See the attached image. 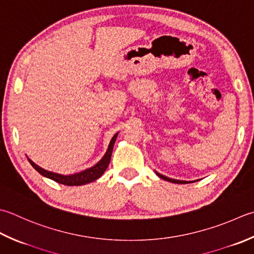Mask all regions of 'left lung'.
Returning a JSON list of instances; mask_svg holds the SVG:
<instances>
[{"instance_id":"8db88e82","label":"left lung","mask_w":254,"mask_h":254,"mask_svg":"<svg viewBox=\"0 0 254 254\" xmlns=\"http://www.w3.org/2000/svg\"><path fill=\"white\" fill-rule=\"evenodd\" d=\"M156 175L158 176V177H161L162 180H164V181H167V182H171V183H176V184H184V183H188V182H183V181H176V180H172V178H168V177H166V176H164V175H162V174H158V173H156Z\"/></svg>"}]
</instances>
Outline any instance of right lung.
<instances>
[{
    "label": "right lung",
    "instance_id": "1",
    "mask_svg": "<svg viewBox=\"0 0 254 254\" xmlns=\"http://www.w3.org/2000/svg\"><path fill=\"white\" fill-rule=\"evenodd\" d=\"M117 135H118V133L112 137L110 144H109L108 151H107L106 154H104V156L101 158L100 162L96 164V165H94L93 167L88 168V170L82 171L80 173L73 174V175H69V176L66 175V176H64V175H61V174L48 172L46 170H43V168L39 167L38 165H36V164L32 162L31 160H29V158H28V162L31 163V165L39 174H41V175L47 177V178H51V180L55 181L56 183L63 184V185H67V186L84 185V184L91 183L93 181L98 180V178L100 177L104 172H106L107 167L109 166V163H110V160H111V154H112L113 145H114V142H116Z\"/></svg>",
    "mask_w": 254,
    "mask_h": 254
}]
</instances>
